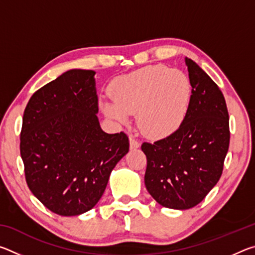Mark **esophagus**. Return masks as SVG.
Wrapping results in <instances>:
<instances>
[{
  "label": "esophagus",
  "mask_w": 255,
  "mask_h": 255,
  "mask_svg": "<svg viewBox=\"0 0 255 255\" xmlns=\"http://www.w3.org/2000/svg\"><path fill=\"white\" fill-rule=\"evenodd\" d=\"M129 143H130V148L131 149L138 148L140 146V144L138 143V141L135 139V138H132V137H130V139H129Z\"/></svg>",
  "instance_id": "34e87169"
}]
</instances>
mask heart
I'll use <instances>...</instances> for the list:
<instances>
[{
	"label": "heart",
	"mask_w": 255,
	"mask_h": 255,
	"mask_svg": "<svg viewBox=\"0 0 255 255\" xmlns=\"http://www.w3.org/2000/svg\"><path fill=\"white\" fill-rule=\"evenodd\" d=\"M110 92L115 103H102L108 117L126 123L128 115L137 112L141 132L158 138L170 135L183 123L192 86L183 72L155 65L117 77Z\"/></svg>",
	"instance_id": "1"
}]
</instances>
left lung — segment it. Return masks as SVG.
I'll list each match as a JSON object with an SVG mask.
<instances>
[{"label":"left lung","mask_w":255,"mask_h":255,"mask_svg":"<svg viewBox=\"0 0 255 255\" xmlns=\"http://www.w3.org/2000/svg\"><path fill=\"white\" fill-rule=\"evenodd\" d=\"M185 65L192 93L183 123L170 136L141 145L146 189L161 206L179 210L197 206L215 187L230 146L222 91L192 59L185 57Z\"/></svg>","instance_id":"left-lung-1"}]
</instances>
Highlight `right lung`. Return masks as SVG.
Wrapping results in <instances>:
<instances>
[{
  "instance_id": "right-lung-1",
  "label": "right lung",
  "mask_w": 255,
  "mask_h": 255,
  "mask_svg": "<svg viewBox=\"0 0 255 255\" xmlns=\"http://www.w3.org/2000/svg\"><path fill=\"white\" fill-rule=\"evenodd\" d=\"M94 75L90 70L63 73L34 92L24 109L20 153L25 181L60 216L92 209L129 150L126 133L100 127Z\"/></svg>"
}]
</instances>
